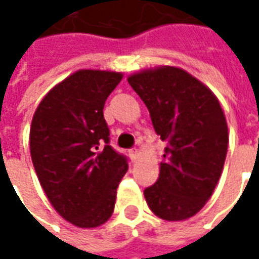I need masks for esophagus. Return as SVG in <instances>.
<instances>
[{"mask_svg":"<svg viewBox=\"0 0 259 259\" xmlns=\"http://www.w3.org/2000/svg\"><path fill=\"white\" fill-rule=\"evenodd\" d=\"M130 158L135 161L137 158H138V150L137 148H133V150H130Z\"/></svg>","mask_w":259,"mask_h":259,"instance_id":"esophagus-1","label":"esophagus"}]
</instances>
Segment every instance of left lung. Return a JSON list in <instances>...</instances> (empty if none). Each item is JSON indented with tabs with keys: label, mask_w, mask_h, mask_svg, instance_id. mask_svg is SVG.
Instances as JSON below:
<instances>
[{
	"label": "left lung",
	"mask_w": 259,
	"mask_h": 259,
	"mask_svg": "<svg viewBox=\"0 0 259 259\" xmlns=\"http://www.w3.org/2000/svg\"><path fill=\"white\" fill-rule=\"evenodd\" d=\"M165 143L160 174L144 196L153 213L184 221L210 199L228 151V125L213 92L183 69L160 66L128 77Z\"/></svg>",
	"instance_id": "1"
}]
</instances>
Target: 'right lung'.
<instances>
[{
	"instance_id": "right-lung-1",
	"label": "right lung",
	"mask_w": 259,
	"mask_h": 259,
	"mask_svg": "<svg viewBox=\"0 0 259 259\" xmlns=\"http://www.w3.org/2000/svg\"><path fill=\"white\" fill-rule=\"evenodd\" d=\"M122 73L82 69L56 85L35 109L30 153L49 202L77 228H96L114 212L126 157L109 145L106 98Z\"/></svg>"
}]
</instances>
